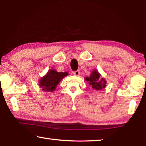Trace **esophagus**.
Returning a JSON list of instances; mask_svg holds the SVG:
<instances>
[{
  "instance_id": "1",
  "label": "esophagus",
  "mask_w": 146,
  "mask_h": 146,
  "mask_svg": "<svg viewBox=\"0 0 146 146\" xmlns=\"http://www.w3.org/2000/svg\"><path fill=\"white\" fill-rule=\"evenodd\" d=\"M73 75L75 76H79V75H80V71H79L78 70L75 71L73 72Z\"/></svg>"
}]
</instances>
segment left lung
<instances>
[{"mask_svg": "<svg viewBox=\"0 0 146 146\" xmlns=\"http://www.w3.org/2000/svg\"><path fill=\"white\" fill-rule=\"evenodd\" d=\"M85 80L88 81L89 84L91 86L93 90L98 91L106 88V80L103 78H100V74L97 70H93L90 77H86Z\"/></svg>", "mask_w": 146, "mask_h": 146, "instance_id": "left-lung-1", "label": "left lung"}]
</instances>
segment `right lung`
Listing matches in <instances>:
<instances>
[{
  "mask_svg": "<svg viewBox=\"0 0 146 146\" xmlns=\"http://www.w3.org/2000/svg\"><path fill=\"white\" fill-rule=\"evenodd\" d=\"M67 75L68 72H57L55 70H50L39 80V86L44 91L53 92L62 79Z\"/></svg>",
  "mask_w": 146,
  "mask_h": 146,
  "instance_id": "1",
  "label": "right lung"
}]
</instances>
